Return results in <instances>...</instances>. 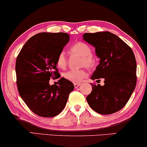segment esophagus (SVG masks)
I'll return each instance as SVG.
<instances>
[{"instance_id": "34e87169", "label": "esophagus", "mask_w": 147, "mask_h": 147, "mask_svg": "<svg viewBox=\"0 0 147 147\" xmlns=\"http://www.w3.org/2000/svg\"><path fill=\"white\" fill-rule=\"evenodd\" d=\"M74 87L76 88L78 87L80 85V84H79V83H74Z\"/></svg>"}]
</instances>
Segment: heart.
<instances>
[{"instance_id":"obj_1","label":"heart","mask_w":147,"mask_h":147,"mask_svg":"<svg viewBox=\"0 0 147 147\" xmlns=\"http://www.w3.org/2000/svg\"><path fill=\"white\" fill-rule=\"evenodd\" d=\"M70 51L81 57L80 65L88 68H93L95 65V59L91 54L92 50L88 44L84 42H77L70 48ZM57 67L60 69H65L67 67V57L65 52L61 51L58 54L56 61ZM88 74L84 69L78 70H69L63 74V77L67 80L74 83L81 82L87 77Z\"/></svg>"}]
</instances>
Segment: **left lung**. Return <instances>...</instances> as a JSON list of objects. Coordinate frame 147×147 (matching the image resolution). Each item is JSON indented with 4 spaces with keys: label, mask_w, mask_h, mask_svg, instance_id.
Segmentation results:
<instances>
[{
    "label": "left lung",
    "mask_w": 147,
    "mask_h": 147,
    "mask_svg": "<svg viewBox=\"0 0 147 147\" xmlns=\"http://www.w3.org/2000/svg\"><path fill=\"white\" fill-rule=\"evenodd\" d=\"M83 39L95 48L99 58L90 79L104 85L92 84L88 105L97 113L110 115L122 109L136 85V61L131 48L115 34L108 31L84 33Z\"/></svg>",
    "instance_id": "1"
}]
</instances>
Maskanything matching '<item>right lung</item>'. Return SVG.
Returning a JSON list of instances; mask_svg holds the SVG:
<instances>
[{
    "label": "right lung",
    "mask_w": 147,
    "mask_h": 147,
    "mask_svg": "<svg viewBox=\"0 0 147 147\" xmlns=\"http://www.w3.org/2000/svg\"><path fill=\"white\" fill-rule=\"evenodd\" d=\"M69 41L65 32H41L24 45L16 63L18 92L26 106L42 117H53L64 109L73 83L64 78L59 85H50V78H59L57 57Z\"/></svg>",
    "instance_id": "right-lung-1"
}]
</instances>
